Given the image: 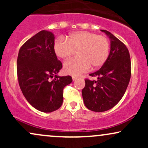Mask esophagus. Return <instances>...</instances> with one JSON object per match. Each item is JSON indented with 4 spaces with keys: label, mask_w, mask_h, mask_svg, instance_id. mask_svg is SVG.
<instances>
[{
    "label": "esophagus",
    "mask_w": 148,
    "mask_h": 148,
    "mask_svg": "<svg viewBox=\"0 0 148 148\" xmlns=\"http://www.w3.org/2000/svg\"><path fill=\"white\" fill-rule=\"evenodd\" d=\"M78 79V77L77 76H72V80L73 81H76V79Z\"/></svg>",
    "instance_id": "esophagus-1"
}]
</instances>
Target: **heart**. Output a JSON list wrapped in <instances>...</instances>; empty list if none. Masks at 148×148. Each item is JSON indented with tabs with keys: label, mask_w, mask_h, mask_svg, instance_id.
I'll return each instance as SVG.
<instances>
[{
	"label": "heart",
	"mask_w": 148,
	"mask_h": 148,
	"mask_svg": "<svg viewBox=\"0 0 148 148\" xmlns=\"http://www.w3.org/2000/svg\"><path fill=\"white\" fill-rule=\"evenodd\" d=\"M58 57L67 60L79 51V58L67 61L63 65L64 72L74 76L87 72L92 66L98 68L105 63L109 55L110 45L103 35L88 31H77L71 33L66 40L60 38L53 46Z\"/></svg>",
	"instance_id": "obj_1"
}]
</instances>
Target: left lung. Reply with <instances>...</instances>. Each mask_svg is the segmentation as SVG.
<instances>
[{
    "mask_svg": "<svg viewBox=\"0 0 148 148\" xmlns=\"http://www.w3.org/2000/svg\"><path fill=\"white\" fill-rule=\"evenodd\" d=\"M111 41L108 58L102 67L90 74L97 81L85 80L82 90L84 102L89 110L103 112L114 107L122 99L131 78V61L127 48L113 34L101 30Z\"/></svg>",
    "mask_w": 148,
    "mask_h": 148,
    "instance_id": "obj_1",
    "label": "left lung"
}]
</instances>
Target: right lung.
Here are the masks:
<instances>
[{"label":"right lung","instance_id":"obj_1","mask_svg":"<svg viewBox=\"0 0 148 148\" xmlns=\"http://www.w3.org/2000/svg\"><path fill=\"white\" fill-rule=\"evenodd\" d=\"M55 36L39 32L23 44L17 58V76L22 93L38 111H56L63 101V88L72 82L70 76H60L62 65L54 52Z\"/></svg>","mask_w":148,"mask_h":148}]
</instances>
